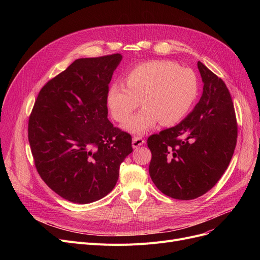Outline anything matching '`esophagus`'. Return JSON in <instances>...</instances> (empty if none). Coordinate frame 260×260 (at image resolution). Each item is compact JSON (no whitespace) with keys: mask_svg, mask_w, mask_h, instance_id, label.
Masks as SVG:
<instances>
[{"mask_svg":"<svg viewBox=\"0 0 260 260\" xmlns=\"http://www.w3.org/2000/svg\"><path fill=\"white\" fill-rule=\"evenodd\" d=\"M143 143H144V139L143 138H141V137H134L132 145H133L134 148H137V147L143 145Z\"/></svg>","mask_w":260,"mask_h":260,"instance_id":"esophagus-1","label":"esophagus"}]
</instances>
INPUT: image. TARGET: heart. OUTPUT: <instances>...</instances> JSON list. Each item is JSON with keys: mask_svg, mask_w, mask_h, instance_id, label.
I'll return each instance as SVG.
<instances>
[{"mask_svg": "<svg viewBox=\"0 0 260 260\" xmlns=\"http://www.w3.org/2000/svg\"><path fill=\"white\" fill-rule=\"evenodd\" d=\"M124 80L126 86L118 82L108 86L105 102L112 117L123 123L143 101V111L123 125L134 135H144L160 122L166 126L180 122L198 97L195 72L172 61L140 63L125 73Z\"/></svg>", "mask_w": 260, "mask_h": 260, "instance_id": "b5f03b06", "label": "heart"}]
</instances>
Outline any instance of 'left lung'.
<instances>
[{
	"mask_svg": "<svg viewBox=\"0 0 260 260\" xmlns=\"http://www.w3.org/2000/svg\"><path fill=\"white\" fill-rule=\"evenodd\" d=\"M203 91L192 113L174 127L152 135L149 176L161 192L190 200L221 178L237 141L234 105L224 82L200 61Z\"/></svg>",
	"mask_w": 260,
	"mask_h": 260,
	"instance_id": "obj_1",
	"label": "left lung"
}]
</instances>
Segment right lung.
I'll list each match as a JSON object with an SVG mask.
<instances>
[{"label":"right lung","instance_id":"add662e5","mask_svg":"<svg viewBox=\"0 0 260 260\" xmlns=\"http://www.w3.org/2000/svg\"><path fill=\"white\" fill-rule=\"evenodd\" d=\"M120 53L74 61L40 90L28 122L35 165L44 182L79 204L111 193L132 137L107 119L105 95Z\"/></svg>","mask_w":260,"mask_h":260}]
</instances>
